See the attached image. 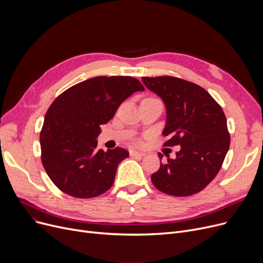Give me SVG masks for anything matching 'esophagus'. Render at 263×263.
Instances as JSON below:
<instances>
[{
    "instance_id": "34e87169",
    "label": "esophagus",
    "mask_w": 263,
    "mask_h": 263,
    "mask_svg": "<svg viewBox=\"0 0 263 263\" xmlns=\"http://www.w3.org/2000/svg\"><path fill=\"white\" fill-rule=\"evenodd\" d=\"M130 156L133 158H142L145 156L144 153H141V151H136V150H130Z\"/></svg>"
}]
</instances>
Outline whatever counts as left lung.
I'll use <instances>...</instances> for the list:
<instances>
[{"label": "left lung", "instance_id": "left-lung-1", "mask_svg": "<svg viewBox=\"0 0 263 263\" xmlns=\"http://www.w3.org/2000/svg\"><path fill=\"white\" fill-rule=\"evenodd\" d=\"M166 108L165 146H180L151 176L165 194L183 197L203 190L219 172L230 145L227 120L211 95L194 83L174 77L142 78ZM162 160L163 155L159 154Z\"/></svg>", "mask_w": 263, "mask_h": 263}]
</instances>
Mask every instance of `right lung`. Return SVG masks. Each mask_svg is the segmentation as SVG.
<instances>
[{
	"label": "right lung",
	"instance_id": "right-lung-1",
	"mask_svg": "<svg viewBox=\"0 0 263 263\" xmlns=\"http://www.w3.org/2000/svg\"><path fill=\"white\" fill-rule=\"evenodd\" d=\"M145 90L131 77H96L68 88L49 107L40 133L41 161L62 192L77 198L99 196L113 185L123 148L98 149L100 127L136 91Z\"/></svg>",
	"mask_w": 263,
	"mask_h": 263
}]
</instances>
